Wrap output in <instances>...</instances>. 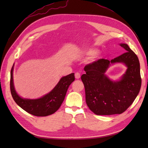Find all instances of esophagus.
Segmentation results:
<instances>
[{
    "mask_svg": "<svg viewBox=\"0 0 148 148\" xmlns=\"http://www.w3.org/2000/svg\"><path fill=\"white\" fill-rule=\"evenodd\" d=\"M75 77L76 78V79H79L81 77V74L79 72H76V73H75Z\"/></svg>",
    "mask_w": 148,
    "mask_h": 148,
    "instance_id": "34e87169",
    "label": "esophagus"
}]
</instances>
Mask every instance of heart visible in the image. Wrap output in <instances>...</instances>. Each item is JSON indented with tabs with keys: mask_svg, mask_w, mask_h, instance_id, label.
I'll return each mask as SVG.
<instances>
[{
	"mask_svg": "<svg viewBox=\"0 0 148 148\" xmlns=\"http://www.w3.org/2000/svg\"><path fill=\"white\" fill-rule=\"evenodd\" d=\"M97 52V50L96 49H93V48H90V49H88L84 50L83 51V55H86V56H90V55H93L92 57V62H95L97 60H98L100 57L99 54Z\"/></svg>",
	"mask_w": 148,
	"mask_h": 148,
	"instance_id": "1",
	"label": "heart"
}]
</instances>
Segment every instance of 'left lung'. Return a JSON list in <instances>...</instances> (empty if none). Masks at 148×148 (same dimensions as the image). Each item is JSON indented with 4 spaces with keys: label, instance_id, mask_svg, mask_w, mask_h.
I'll return each mask as SVG.
<instances>
[{
    "label": "left lung",
    "instance_id": "1",
    "mask_svg": "<svg viewBox=\"0 0 148 148\" xmlns=\"http://www.w3.org/2000/svg\"><path fill=\"white\" fill-rule=\"evenodd\" d=\"M120 45L126 52L111 61L99 59L84 68L81 80L85 88L86 102L97 115L121 114L136 99L141 86L140 64L137 56L127 44ZM123 63L127 67L120 80L112 81L105 75L111 64Z\"/></svg>",
    "mask_w": 148,
    "mask_h": 148
}]
</instances>
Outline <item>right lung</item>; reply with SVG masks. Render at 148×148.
Masks as SVG:
<instances>
[{"label":"right lung","instance_id":"right-lung-1","mask_svg":"<svg viewBox=\"0 0 148 148\" xmlns=\"http://www.w3.org/2000/svg\"><path fill=\"white\" fill-rule=\"evenodd\" d=\"M14 64L11 71L10 89L15 102L29 114L47 116L55 113L61 106L69 86L75 79L74 73L62 77L51 92L36 99H23L16 92L13 82Z\"/></svg>","mask_w":148,"mask_h":148}]
</instances>
